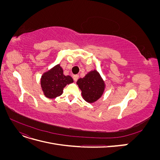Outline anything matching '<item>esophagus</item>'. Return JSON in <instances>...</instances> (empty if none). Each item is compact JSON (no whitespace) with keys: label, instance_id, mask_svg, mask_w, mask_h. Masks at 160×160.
<instances>
[{"label":"esophagus","instance_id":"obj_1","mask_svg":"<svg viewBox=\"0 0 160 160\" xmlns=\"http://www.w3.org/2000/svg\"><path fill=\"white\" fill-rule=\"evenodd\" d=\"M72 78H73V80L75 81H77V79H78V78H79V75H73V76H72Z\"/></svg>","mask_w":160,"mask_h":160}]
</instances>
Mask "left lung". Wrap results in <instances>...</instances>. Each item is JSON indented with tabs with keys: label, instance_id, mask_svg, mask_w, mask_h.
<instances>
[{
	"label": "left lung",
	"instance_id": "1",
	"mask_svg": "<svg viewBox=\"0 0 160 160\" xmlns=\"http://www.w3.org/2000/svg\"><path fill=\"white\" fill-rule=\"evenodd\" d=\"M77 84L81 90L83 99L88 103L98 100L105 89L104 81L96 70L90 71L83 78L78 79Z\"/></svg>",
	"mask_w": 160,
	"mask_h": 160
}]
</instances>
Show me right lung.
I'll return each mask as SVG.
<instances>
[{
  "label": "right lung",
  "mask_w": 160,
  "mask_h": 160,
  "mask_svg": "<svg viewBox=\"0 0 160 160\" xmlns=\"http://www.w3.org/2000/svg\"><path fill=\"white\" fill-rule=\"evenodd\" d=\"M72 82V77L64 75L60 65H57L42 75L41 85L44 95L48 98L52 99L62 95L65 87Z\"/></svg>",
  "instance_id": "obj_1"
}]
</instances>
